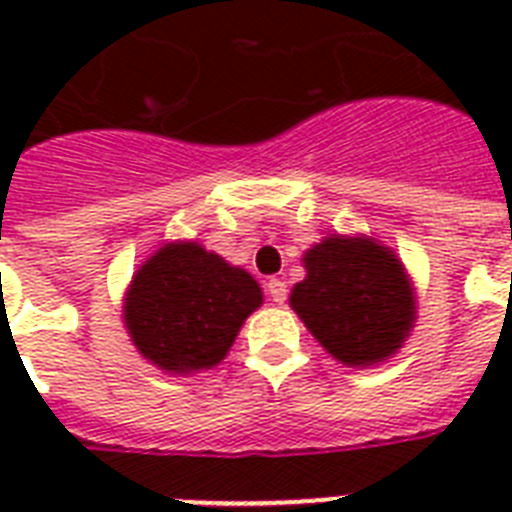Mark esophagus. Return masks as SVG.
<instances>
[{
  "label": "esophagus",
  "mask_w": 512,
  "mask_h": 512,
  "mask_svg": "<svg viewBox=\"0 0 512 512\" xmlns=\"http://www.w3.org/2000/svg\"><path fill=\"white\" fill-rule=\"evenodd\" d=\"M268 297L273 300V305H284V300H287V284L281 279L268 281Z\"/></svg>",
  "instance_id": "34e87169"
}]
</instances>
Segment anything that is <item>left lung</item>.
I'll use <instances>...</instances> for the list:
<instances>
[{
  "mask_svg": "<svg viewBox=\"0 0 512 512\" xmlns=\"http://www.w3.org/2000/svg\"><path fill=\"white\" fill-rule=\"evenodd\" d=\"M305 279L292 311L329 356L345 366H377L404 348L417 321V292L401 257L366 233H329L305 249Z\"/></svg>",
  "mask_w": 512,
  "mask_h": 512,
  "instance_id": "8db88e82",
  "label": "left lung"
}]
</instances>
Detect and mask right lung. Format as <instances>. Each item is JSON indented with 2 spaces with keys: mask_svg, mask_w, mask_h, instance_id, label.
Wrapping results in <instances>:
<instances>
[{
  "mask_svg": "<svg viewBox=\"0 0 512 512\" xmlns=\"http://www.w3.org/2000/svg\"><path fill=\"white\" fill-rule=\"evenodd\" d=\"M263 305L255 276L199 241H167L140 263L124 292V327L148 364L188 377L228 356Z\"/></svg>",
  "mask_w": 512,
  "mask_h": 512,
  "instance_id": "1",
  "label": "right lung"
}]
</instances>
